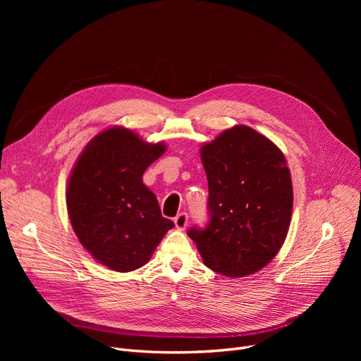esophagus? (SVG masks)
Wrapping results in <instances>:
<instances>
[{
	"mask_svg": "<svg viewBox=\"0 0 361 361\" xmlns=\"http://www.w3.org/2000/svg\"><path fill=\"white\" fill-rule=\"evenodd\" d=\"M174 224L178 230H184L187 224H188V215L185 212H181L178 214L176 218H174Z\"/></svg>",
	"mask_w": 361,
	"mask_h": 361,
	"instance_id": "34e87169",
	"label": "esophagus"
}]
</instances>
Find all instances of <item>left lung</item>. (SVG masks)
Listing matches in <instances>:
<instances>
[{
    "label": "left lung",
    "instance_id": "left-lung-1",
    "mask_svg": "<svg viewBox=\"0 0 361 361\" xmlns=\"http://www.w3.org/2000/svg\"><path fill=\"white\" fill-rule=\"evenodd\" d=\"M209 187V222L188 230L207 268L250 275L276 256L293 214V184L282 152L256 130L234 126L200 149Z\"/></svg>",
    "mask_w": 361,
    "mask_h": 361
}]
</instances>
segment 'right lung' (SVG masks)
Here are the masks:
<instances>
[{
    "mask_svg": "<svg viewBox=\"0 0 361 361\" xmlns=\"http://www.w3.org/2000/svg\"><path fill=\"white\" fill-rule=\"evenodd\" d=\"M165 149L128 128L112 127L87 143L71 171L67 211L73 230L83 247L112 271L142 268L174 226L142 181Z\"/></svg>",
    "mask_w": 361,
    "mask_h": 361,
    "instance_id": "obj_1",
    "label": "right lung"
}]
</instances>
